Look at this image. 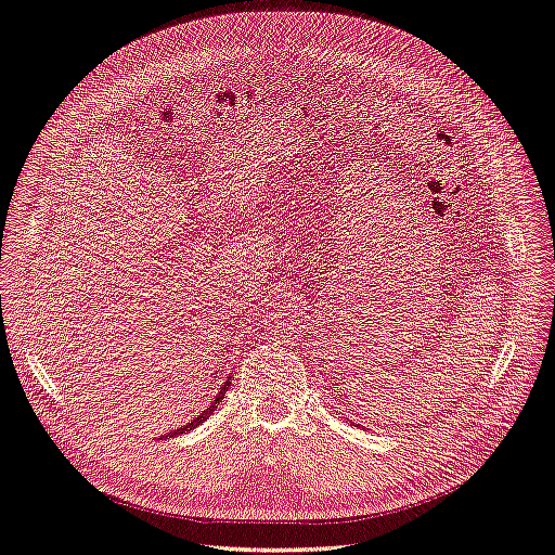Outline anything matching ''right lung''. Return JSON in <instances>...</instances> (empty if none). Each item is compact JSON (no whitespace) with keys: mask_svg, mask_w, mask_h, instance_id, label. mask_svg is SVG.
Returning a JSON list of instances; mask_svg holds the SVG:
<instances>
[{"mask_svg":"<svg viewBox=\"0 0 555 555\" xmlns=\"http://www.w3.org/2000/svg\"><path fill=\"white\" fill-rule=\"evenodd\" d=\"M228 386H230V377H228V382L221 386V390H219V395H217V398L212 400V404H209L196 420H192V422H188V425H184V427H180V429H173L171 434H167V436H163V438H173V436H180V434H184V431H192L194 427H198L201 425V422H205L209 415H212L215 411H217V406H219V402L223 400V395L228 392Z\"/></svg>","mask_w":555,"mask_h":555,"instance_id":"obj_1","label":"right lung"}]
</instances>
